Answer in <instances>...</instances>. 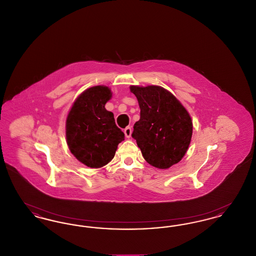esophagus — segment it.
<instances>
[{
	"label": "esophagus",
	"mask_w": 256,
	"mask_h": 256,
	"mask_svg": "<svg viewBox=\"0 0 256 256\" xmlns=\"http://www.w3.org/2000/svg\"><path fill=\"white\" fill-rule=\"evenodd\" d=\"M132 132V128H130V126H126V128L124 130V134L126 138H130Z\"/></svg>",
	"instance_id": "1"
}]
</instances>
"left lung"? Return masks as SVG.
Instances as JSON below:
<instances>
[{
  "label": "left lung",
  "instance_id": "left-lung-1",
  "mask_svg": "<svg viewBox=\"0 0 256 256\" xmlns=\"http://www.w3.org/2000/svg\"><path fill=\"white\" fill-rule=\"evenodd\" d=\"M140 106L132 137L148 164L168 169L178 163L190 145L193 122L182 102L158 86H130Z\"/></svg>",
  "mask_w": 256,
  "mask_h": 256
}]
</instances>
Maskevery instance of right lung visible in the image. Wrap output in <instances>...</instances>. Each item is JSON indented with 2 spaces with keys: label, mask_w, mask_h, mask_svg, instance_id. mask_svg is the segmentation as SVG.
Here are the masks:
<instances>
[{
  "label": "right lung",
  "mask_w": 256,
  "mask_h": 256,
  "mask_svg": "<svg viewBox=\"0 0 256 256\" xmlns=\"http://www.w3.org/2000/svg\"><path fill=\"white\" fill-rule=\"evenodd\" d=\"M112 97L108 86L90 87L74 102L66 119V140L74 156L90 168H100L115 156L124 134L104 106Z\"/></svg>",
  "instance_id": "right-lung-1"
}]
</instances>
